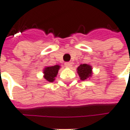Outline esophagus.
Here are the masks:
<instances>
[{
    "instance_id": "esophagus-1",
    "label": "esophagus",
    "mask_w": 130,
    "mask_h": 130,
    "mask_svg": "<svg viewBox=\"0 0 130 130\" xmlns=\"http://www.w3.org/2000/svg\"><path fill=\"white\" fill-rule=\"evenodd\" d=\"M65 66L67 67H72V63L71 62H70V61H68V62H66L65 63Z\"/></svg>"
}]
</instances>
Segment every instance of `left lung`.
Wrapping results in <instances>:
<instances>
[{
    "label": "left lung",
    "mask_w": 130,
    "mask_h": 130,
    "mask_svg": "<svg viewBox=\"0 0 130 130\" xmlns=\"http://www.w3.org/2000/svg\"><path fill=\"white\" fill-rule=\"evenodd\" d=\"M77 70L80 79L83 80L88 78L92 75V68L90 65H88L86 63L80 64L77 68Z\"/></svg>",
    "instance_id": "8db88e82"
}]
</instances>
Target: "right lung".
Instances as JSON below:
<instances>
[{"mask_svg":"<svg viewBox=\"0 0 130 130\" xmlns=\"http://www.w3.org/2000/svg\"><path fill=\"white\" fill-rule=\"evenodd\" d=\"M60 67L59 65H55L53 67H46L44 70V78L49 82H53L54 80V78L58 74V71Z\"/></svg>","mask_w":130,"mask_h":130,"instance_id":"1","label":"right lung"}]
</instances>
